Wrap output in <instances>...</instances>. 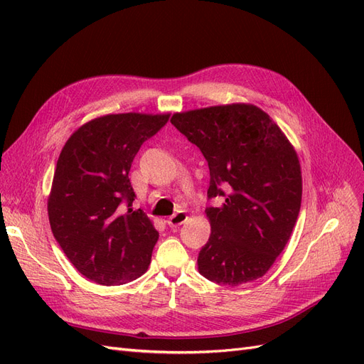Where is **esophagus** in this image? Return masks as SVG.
<instances>
[{
  "label": "esophagus",
  "instance_id": "34e87169",
  "mask_svg": "<svg viewBox=\"0 0 364 364\" xmlns=\"http://www.w3.org/2000/svg\"><path fill=\"white\" fill-rule=\"evenodd\" d=\"M186 218H188V215H186V213H183V211H178L176 214H173L171 217H168L167 223H168V226L176 228V226H181L182 223H185V222H186Z\"/></svg>",
  "mask_w": 364,
  "mask_h": 364
}]
</instances>
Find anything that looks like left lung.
<instances>
[{
    "label": "left lung",
    "mask_w": 364,
    "mask_h": 364,
    "mask_svg": "<svg viewBox=\"0 0 364 364\" xmlns=\"http://www.w3.org/2000/svg\"><path fill=\"white\" fill-rule=\"evenodd\" d=\"M171 124L200 149L209 167L211 235L197 267L235 287L264 277L289 243L299 215L302 173L281 127L255 105L230 103L176 112Z\"/></svg>",
    "instance_id": "1"
}]
</instances>
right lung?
<instances>
[{
	"instance_id": "right-lung-1",
	"label": "right lung",
	"mask_w": 364,
	"mask_h": 364,
	"mask_svg": "<svg viewBox=\"0 0 364 364\" xmlns=\"http://www.w3.org/2000/svg\"><path fill=\"white\" fill-rule=\"evenodd\" d=\"M170 114H107L82 124L65 142L48 194L54 238L85 278L121 285L150 266L159 238L138 209L129 171L139 147L167 123Z\"/></svg>"
}]
</instances>
